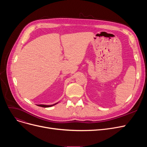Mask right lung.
I'll use <instances>...</instances> for the list:
<instances>
[{
    "instance_id": "obj_1",
    "label": "right lung",
    "mask_w": 147,
    "mask_h": 147,
    "mask_svg": "<svg viewBox=\"0 0 147 147\" xmlns=\"http://www.w3.org/2000/svg\"><path fill=\"white\" fill-rule=\"evenodd\" d=\"M58 102H57L55 104H52V105H45V104H38V105H37V106H39V107H45V108H47V107H52L53 105H56L57 104H58Z\"/></svg>"
}]
</instances>
